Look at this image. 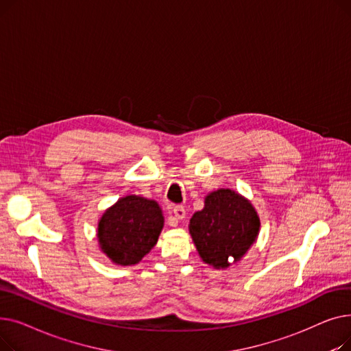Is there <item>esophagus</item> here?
I'll return each instance as SVG.
<instances>
[{
    "mask_svg": "<svg viewBox=\"0 0 351 351\" xmlns=\"http://www.w3.org/2000/svg\"><path fill=\"white\" fill-rule=\"evenodd\" d=\"M173 215H175L176 219H183V217L186 216V210H185V208H183L182 205H176L173 208Z\"/></svg>",
    "mask_w": 351,
    "mask_h": 351,
    "instance_id": "34e87169",
    "label": "esophagus"
}]
</instances>
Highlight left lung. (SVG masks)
Segmentation results:
<instances>
[{
  "instance_id": "1",
  "label": "left lung",
  "mask_w": 351,
  "mask_h": 351,
  "mask_svg": "<svg viewBox=\"0 0 351 351\" xmlns=\"http://www.w3.org/2000/svg\"><path fill=\"white\" fill-rule=\"evenodd\" d=\"M259 230L261 219L252 202L225 188L208 193L204 209L189 220V233L200 259L222 270L242 261Z\"/></svg>"
}]
</instances>
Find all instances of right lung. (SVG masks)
Here are the masks:
<instances>
[{
    "instance_id": "obj_1",
    "label": "right lung",
    "mask_w": 351,
    "mask_h": 351,
    "mask_svg": "<svg viewBox=\"0 0 351 351\" xmlns=\"http://www.w3.org/2000/svg\"><path fill=\"white\" fill-rule=\"evenodd\" d=\"M165 217L159 204L139 195L119 197L98 222L101 252L118 266H134L158 243Z\"/></svg>"
}]
</instances>
